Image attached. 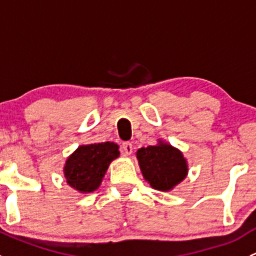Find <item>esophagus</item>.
Masks as SVG:
<instances>
[{
	"instance_id": "34e87169",
	"label": "esophagus",
	"mask_w": 256,
	"mask_h": 256,
	"mask_svg": "<svg viewBox=\"0 0 256 256\" xmlns=\"http://www.w3.org/2000/svg\"><path fill=\"white\" fill-rule=\"evenodd\" d=\"M121 152H122L124 154H126V156H128V154H132V144L124 142L122 144H121Z\"/></svg>"
}]
</instances>
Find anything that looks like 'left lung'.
<instances>
[{
    "instance_id": "left-lung-1",
    "label": "left lung",
    "mask_w": 256,
    "mask_h": 256,
    "mask_svg": "<svg viewBox=\"0 0 256 256\" xmlns=\"http://www.w3.org/2000/svg\"><path fill=\"white\" fill-rule=\"evenodd\" d=\"M136 157L144 178L157 190H171L188 174L187 161L182 152L161 140L156 146L141 147Z\"/></svg>"
}]
</instances>
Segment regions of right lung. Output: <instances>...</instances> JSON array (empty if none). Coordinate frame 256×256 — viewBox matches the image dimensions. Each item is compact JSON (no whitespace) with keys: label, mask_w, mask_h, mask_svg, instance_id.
Listing matches in <instances>:
<instances>
[{"label":"right lung","mask_w":256,"mask_h":256,"mask_svg":"<svg viewBox=\"0 0 256 256\" xmlns=\"http://www.w3.org/2000/svg\"><path fill=\"white\" fill-rule=\"evenodd\" d=\"M118 156V146L114 142L82 144L66 161L63 172L66 183L80 193L94 192L102 184L109 164Z\"/></svg>","instance_id":"right-lung-1"}]
</instances>
